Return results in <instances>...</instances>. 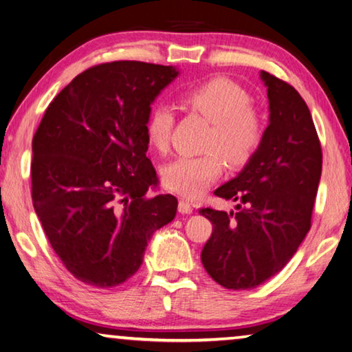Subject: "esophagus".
Returning <instances> with one entry per match:
<instances>
[{
    "mask_svg": "<svg viewBox=\"0 0 352 352\" xmlns=\"http://www.w3.org/2000/svg\"><path fill=\"white\" fill-rule=\"evenodd\" d=\"M178 211L182 214H190L192 212V205H190L189 200L180 199V201H178Z\"/></svg>",
    "mask_w": 352,
    "mask_h": 352,
    "instance_id": "esophagus-1",
    "label": "esophagus"
}]
</instances>
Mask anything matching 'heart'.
I'll return each mask as SVG.
<instances>
[{
    "mask_svg": "<svg viewBox=\"0 0 352 352\" xmlns=\"http://www.w3.org/2000/svg\"><path fill=\"white\" fill-rule=\"evenodd\" d=\"M184 109L211 122L204 157H182L163 172L164 184L184 197H199L223 172V160L231 168L247 164L261 146L264 122L248 91L226 77H211L182 96ZM175 116L169 105L158 104L148 111L146 136L160 152L170 146Z\"/></svg>",
    "mask_w": 352,
    "mask_h": 352,
    "instance_id": "obj_1",
    "label": "heart"
}]
</instances>
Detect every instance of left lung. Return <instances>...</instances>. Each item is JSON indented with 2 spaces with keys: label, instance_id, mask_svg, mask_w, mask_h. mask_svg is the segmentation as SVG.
Segmentation results:
<instances>
[{
  "label": "left lung",
  "instance_id": "1",
  "mask_svg": "<svg viewBox=\"0 0 352 352\" xmlns=\"http://www.w3.org/2000/svg\"><path fill=\"white\" fill-rule=\"evenodd\" d=\"M270 124L239 175L214 195L241 201L237 212L201 208L212 223L201 264L225 289L258 287L292 259L311 230L323 153L305 99L267 71Z\"/></svg>",
  "mask_w": 352,
  "mask_h": 352
}]
</instances>
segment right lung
Listing matches in <instances>:
<instances>
[{"mask_svg":"<svg viewBox=\"0 0 352 352\" xmlns=\"http://www.w3.org/2000/svg\"><path fill=\"white\" fill-rule=\"evenodd\" d=\"M177 74L136 60L94 65L52 99L34 135V210L82 283H126L152 234L175 217L174 195H146L157 172L144 127L153 99Z\"/></svg>","mask_w":352,"mask_h":352,"instance_id":"add662e5","label":"right lung"}]
</instances>
